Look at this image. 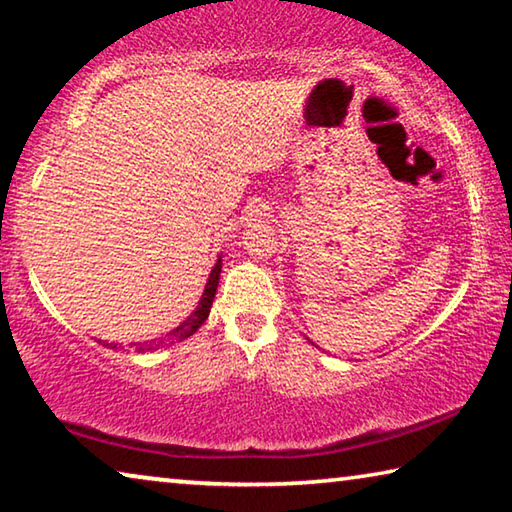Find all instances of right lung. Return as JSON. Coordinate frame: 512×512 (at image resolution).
Instances as JSON below:
<instances>
[{
    "mask_svg": "<svg viewBox=\"0 0 512 512\" xmlns=\"http://www.w3.org/2000/svg\"><path fill=\"white\" fill-rule=\"evenodd\" d=\"M221 269H223V259L218 257L216 266L212 269V273H209V280L205 285V291H202V298L196 310L191 312V316L186 321H182L180 326H177L175 330H170L168 335H164L161 339H152V342H136V351L143 353V351H157V348H166V346H173L177 342H184V339H189L193 332H196L202 323L207 321L209 316V310H212V303H214V296H216V289H218V280H221ZM109 346V344H107ZM109 348H118V344H111Z\"/></svg>",
    "mask_w": 512,
    "mask_h": 512,
    "instance_id": "obj_1",
    "label": "right lung"
}]
</instances>
